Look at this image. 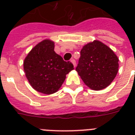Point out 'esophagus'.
<instances>
[{"mask_svg": "<svg viewBox=\"0 0 135 135\" xmlns=\"http://www.w3.org/2000/svg\"><path fill=\"white\" fill-rule=\"evenodd\" d=\"M71 62L73 64V65H74V67H76V60L74 59H71Z\"/></svg>", "mask_w": 135, "mask_h": 135, "instance_id": "34e87169", "label": "esophagus"}]
</instances>
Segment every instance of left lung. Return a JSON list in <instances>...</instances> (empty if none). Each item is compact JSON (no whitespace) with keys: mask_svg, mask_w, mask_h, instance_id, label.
Masks as SVG:
<instances>
[{"mask_svg":"<svg viewBox=\"0 0 135 135\" xmlns=\"http://www.w3.org/2000/svg\"><path fill=\"white\" fill-rule=\"evenodd\" d=\"M118 61L109 47L95 40L83 47L76 71L90 89L103 90L111 84L117 75Z\"/></svg>","mask_w":135,"mask_h":135,"instance_id":"8db88e82","label":"left lung"}]
</instances>
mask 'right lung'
<instances>
[{
  "mask_svg": "<svg viewBox=\"0 0 135 135\" xmlns=\"http://www.w3.org/2000/svg\"><path fill=\"white\" fill-rule=\"evenodd\" d=\"M54 49L52 41L43 40L31 49L24 61V71L31 86L43 94L57 92L66 75L74 69V65L64 61Z\"/></svg>",
  "mask_w": 135,
  "mask_h": 135,
  "instance_id": "add662e5",
  "label": "right lung"
}]
</instances>
